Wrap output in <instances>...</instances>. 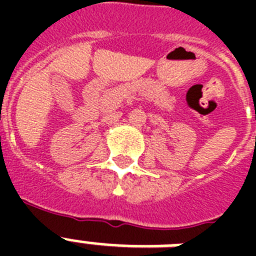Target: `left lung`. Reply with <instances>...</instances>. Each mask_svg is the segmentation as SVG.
<instances>
[{"label":"left lung","instance_id":"obj_1","mask_svg":"<svg viewBox=\"0 0 256 256\" xmlns=\"http://www.w3.org/2000/svg\"><path fill=\"white\" fill-rule=\"evenodd\" d=\"M255 118H256V116H255Z\"/></svg>","mask_w":256,"mask_h":256}]
</instances>
